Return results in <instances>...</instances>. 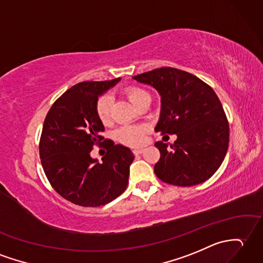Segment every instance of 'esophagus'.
<instances>
[{
	"label": "esophagus",
	"mask_w": 263,
	"mask_h": 263,
	"mask_svg": "<svg viewBox=\"0 0 263 263\" xmlns=\"http://www.w3.org/2000/svg\"><path fill=\"white\" fill-rule=\"evenodd\" d=\"M144 152V149H136V150H133V154L134 155H141V154H143Z\"/></svg>",
	"instance_id": "obj_1"
}]
</instances>
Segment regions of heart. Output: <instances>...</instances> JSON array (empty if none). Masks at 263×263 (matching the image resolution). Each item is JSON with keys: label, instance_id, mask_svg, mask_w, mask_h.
<instances>
[{"label": "heart", "instance_id": "heart-1", "mask_svg": "<svg viewBox=\"0 0 263 263\" xmlns=\"http://www.w3.org/2000/svg\"><path fill=\"white\" fill-rule=\"evenodd\" d=\"M125 95L130 102L137 107L138 104L145 100L150 99V95L140 87H130L125 90ZM111 104L112 100L109 95L101 96L96 102V114L102 123L106 124L111 120ZM148 132V126L144 124L136 125H124L115 133V137L121 143L129 146H138L144 142L145 134Z\"/></svg>", "mask_w": 263, "mask_h": 263}]
</instances>
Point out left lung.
Here are the masks:
<instances>
[{
  "label": "left lung",
  "instance_id": "8db88e82",
  "mask_svg": "<svg viewBox=\"0 0 263 263\" xmlns=\"http://www.w3.org/2000/svg\"><path fill=\"white\" fill-rule=\"evenodd\" d=\"M154 87L161 97V134H176L168 149L155 143L160 159L155 164L158 178L170 185L187 187L204 182L221 166L229 148L230 127L215 91L187 71L162 67L132 77Z\"/></svg>",
  "mask_w": 263,
  "mask_h": 263
}]
</instances>
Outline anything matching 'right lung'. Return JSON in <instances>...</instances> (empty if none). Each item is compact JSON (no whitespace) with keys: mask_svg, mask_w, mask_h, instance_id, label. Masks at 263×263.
I'll list each match as a JSON object with an SVG mask.
<instances>
[{"mask_svg":"<svg viewBox=\"0 0 263 263\" xmlns=\"http://www.w3.org/2000/svg\"><path fill=\"white\" fill-rule=\"evenodd\" d=\"M120 81L74 85L52 104L45 119L39 144L42 168L54 191L76 205H105L127 186L134 159L129 148L112 141L106 144L103 162L90 156L93 146L104 140L96 102Z\"/></svg>","mask_w":263,"mask_h":263,"instance_id":"obj_1","label":"right lung"}]
</instances>
